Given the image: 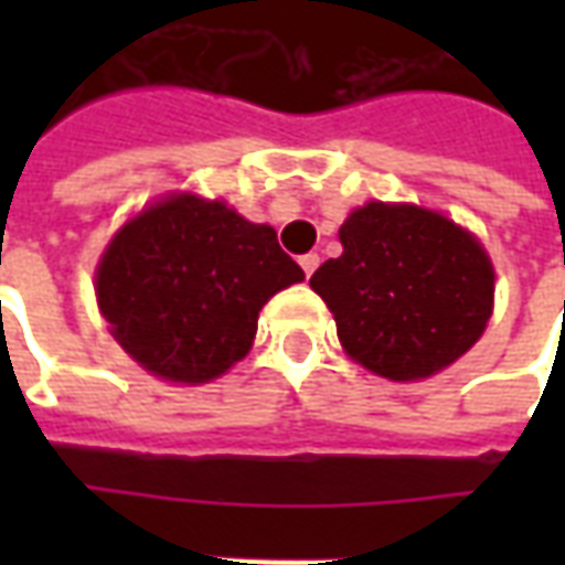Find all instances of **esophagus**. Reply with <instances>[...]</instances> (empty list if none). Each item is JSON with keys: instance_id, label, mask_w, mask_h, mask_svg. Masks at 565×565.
<instances>
[{"instance_id": "1", "label": "esophagus", "mask_w": 565, "mask_h": 565, "mask_svg": "<svg viewBox=\"0 0 565 565\" xmlns=\"http://www.w3.org/2000/svg\"><path fill=\"white\" fill-rule=\"evenodd\" d=\"M299 266H302V271H306V278H311V271L320 266V257L318 254H302V257H299Z\"/></svg>"}]
</instances>
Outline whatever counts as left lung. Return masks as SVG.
I'll list each match as a JSON object with an SVG mask.
<instances>
[{
    "label": "left lung",
    "mask_w": 565,
    "mask_h": 565,
    "mask_svg": "<svg viewBox=\"0 0 565 565\" xmlns=\"http://www.w3.org/2000/svg\"><path fill=\"white\" fill-rule=\"evenodd\" d=\"M342 257L311 287L344 351L384 379H426L472 348L493 308V266L475 235L436 211L369 202L339 230Z\"/></svg>",
    "instance_id": "left-lung-1"
}]
</instances>
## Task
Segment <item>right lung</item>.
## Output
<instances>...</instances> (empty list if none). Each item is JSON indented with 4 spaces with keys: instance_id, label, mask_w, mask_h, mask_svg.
Segmentation results:
<instances>
[{
    "instance_id": "add662e5",
    "label": "right lung",
    "mask_w": 565,
    "mask_h": 565,
    "mask_svg": "<svg viewBox=\"0 0 565 565\" xmlns=\"http://www.w3.org/2000/svg\"><path fill=\"white\" fill-rule=\"evenodd\" d=\"M302 278L271 226L223 202L169 196L111 238L96 296L132 360L160 379L199 384L247 354L259 308Z\"/></svg>"
}]
</instances>
